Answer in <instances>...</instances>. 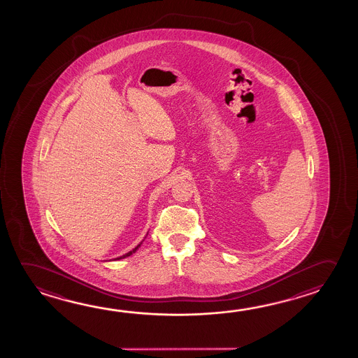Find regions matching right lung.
Returning <instances> with one entry per match:
<instances>
[{
	"mask_svg": "<svg viewBox=\"0 0 358 358\" xmlns=\"http://www.w3.org/2000/svg\"><path fill=\"white\" fill-rule=\"evenodd\" d=\"M148 233H149V231H148ZM148 233H147V235H145V236H144V238H147ZM144 238H143L142 241H141V243H139V244L136 245V248H134V249L131 250V251H129V252H127V254H124V255L120 256V257H115V259H114L113 262H117V260H122V259H125V257H128V256L133 255V254H134V252H136V250H138V249H139V248H141V245L143 244V241H144Z\"/></svg>",
	"mask_w": 358,
	"mask_h": 358,
	"instance_id": "right-lung-1",
	"label": "right lung"
}]
</instances>
